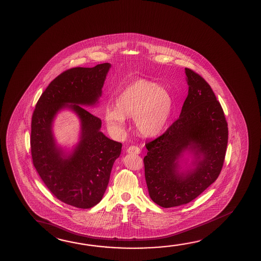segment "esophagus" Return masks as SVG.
<instances>
[{
	"label": "esophagus",
	"mask_w": 261,
	"mask_h": 261,
	"mask_svg": "<svg viewBox=\"0 0 261 261\" xmlns=\"http://www.w3.org/2000/svg\"><path fill=\"white\" fill-rule=\"evenodd\" d=\"M127 152L130 154H138L141 153V149L138 147V146H130L127 149Z\"/></svg>",
	"instance_id": "1"
}]
</instances>
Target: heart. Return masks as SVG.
<instances>
[{"mask_svg":"<svg viewBox=\"0 0 261 261\" xmlns=\"http://www.w3.org/2000/svg\"><path fill=\"white\" fill-rule=\"evenodd\" d=\"M172 99L168 91L147 80H137L115 99V108L108 107L104 120L108 128L120 135L125 119L133 118L138 132L146 137L161 133L170 118Z\"/></svg>","mask_w":261,"mask_h":261,"instance_id":"obj_1","label":"heart"}]
</instances>
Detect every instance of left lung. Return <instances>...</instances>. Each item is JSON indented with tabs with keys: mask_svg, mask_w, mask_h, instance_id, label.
Wrapping results in <instances>:
<instances>
[{
	"mask_svg": "<svg viewBox=\"0 0 261 261\" xmlns=\"http://www.w3.org/2000/svg\"><path fill=\"white\" fill-rule=\"evenodd\" d=\"M189 93L180 115L162 136L148 142L145 178L149 197L162 207L196 199L219 177L228 145V123L210 84L185 68ZM185 151L194 154L193 168L179 170Z\"/></svg>",
	"mask_w": 261,
	"mask_h": 261,
	"instance_id": "obj_1",
	"label": "left lung"
}]
</instances>
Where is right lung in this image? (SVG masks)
I'll use <instances>...</instances> for the list:
<instances>
[{"label": "right lung", "instance_id": "right-lung-1", "mask_svg": "<svg viewBox=\"0 0 261 261\" xmlns=\"http://www.w3.org/2000/svg\"><path fill=\"white\" fill-rule=\"evenodd\" d=\"M110 68L106 62L63 71L42 92L32 118L33 166L54 197L79 208H90L101 200L122 147L99 130V118L81 106L98 103ZM65 107L81 120L80 141L70 154L57 146L52 133L55 117Z\"/></svg>", "mask_w": 261, "mask_h": 261}]
</instances>
